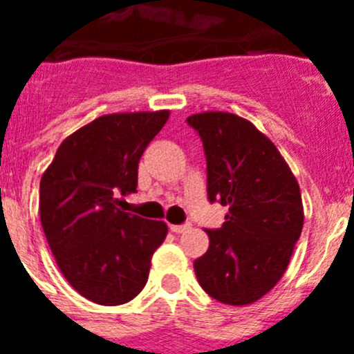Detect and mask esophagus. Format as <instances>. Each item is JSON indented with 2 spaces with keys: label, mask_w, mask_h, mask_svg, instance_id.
Instances as JSON below:
<instances>
[{
  "label": "esophagus",
  "mask_w": 354,
  "mask_h": 354,
  "mask_svg": "<svg viewBox=\"0 0 354 354\" xmlns=\"http://www.w3.org/2000/svg\"><path fill=\"white\" fill-rule=\"evenodd\" d=\"M189 228H192V225H189V223L170 225V230H171V232H175V234H183V232H186V230H189Z\"/></svg>",
  "instance_id": "obj_1"
}]
</instances>
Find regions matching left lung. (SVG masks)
<instances>
[{"mask_svg": "<svg viewBox=\"0 0 354 354\" xmlns=\"http://www.w3.org/2000/svg\"><path fill=\"white\" fill-rule=\"evenodd\" d=\"M207 159V195L228 205L225 223L207 230L209 250L195 261L202 289L243 306L270 292L286 273L301 236L299 184L274 143L252 122L227 111L187 117Z\"/></svg>", "mask_w": 354, "mask_h": 354, "instance_id": "1", "label": "left lung"}]
</instances>
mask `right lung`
Wrapping results in <instances>:
<instances>
[{
  "label": "right lung",
  "mask_w": 354,
  "mask_h": 354,
  "mask_svg": "<svg viewBox=\"0 0 354 354\" xmlns=\"http://www.w3.org/2000/svg\"><path fill=\"white\" fill-rule=\"evenodd\" d=\"M170 111L102 115L72 133L40 179L39 212L55 261L83 298L124 305L145 287L165 221L118 209L136 192L138 162Z\"/></svg>",
  "instance_id": "obj_1"
}]
</instances>
